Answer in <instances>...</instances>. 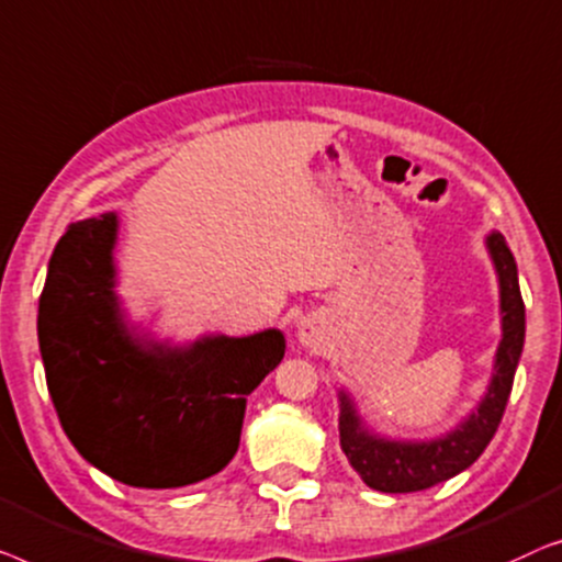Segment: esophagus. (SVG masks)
Here are the masks:
<instances>
[{
  "mask_svg": "<svg viewBox=\"0 0 562 562\" xmlns=\"http://www.w3.org/2000/svg\"><path fill=\"white\" fill-rule=\"evenodd\" d=\"M297 341L307 349H318L323 344V326L318 318H303L297 326Z\"/></svg>",
  "mask_w": 562,
  "mask_h": 562,
  "instance_id": "34e87169",
  "label": "esophagus"
}]
</instances>
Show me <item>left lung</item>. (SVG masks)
<instances>
[{
	"label": "left lung",
	"mask_w": 562,
	"mask_h": 562,
	"mask_svg": "<svg viewBox=\"0 0 562 562\" xmlns=\"http://www.w3.org/2000/svg\"><path fill=\"white\" fill-rule=\"evenodd\" d=\"M486 249L492 255L496 278H499L502 341L496 349L494 374L484 400L461 425L432 440L382 438L367 430L349 394H338L341 397V415H338L341 448L363 484L376 492H423L440 481L453 479L484 453L499 428L512 384H515L521 346H525V303H521L519 292L517 262L504 236L499 232L488 234Z\"/></svg>",
	"instance_id": "1"
}]
</instances>
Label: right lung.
Listing matches in <instances>:
<instances>
[{
	"instance_id": "right-lung-1",
	"label": "right lung",
	"mask_w": 562,
	"mask_h": 562,
	"mask_svg": "<svg viewBox=\"0 0 562 562\" xmlns=\"http://www.w3.org/2000/svg\"><path fill=\"white\" fill-rule=\"evenodd\" d=\"M120 218L70 224L37 307L47 392L68 440L106 476L178 488L218 473L239 448L247 397L284 357L278 328L170 346L126 326L116 297Z\"/></svg>"
}]
</instances>
